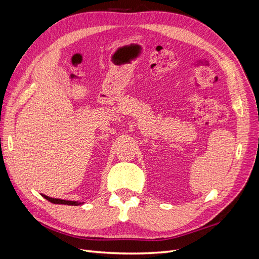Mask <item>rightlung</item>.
<instances>
[{
	"instance_id": "add662e5",
	"label": "right lung",
	"mask_w": 259,
	"mask_h": 259,
	"mask_svg": "<svg viewBox=\"0 0 259 259\" xmlns=\"http://www.w3.org/2000/svg\"><path fill=\"white\" fill-rule=\"evenodd\" d=\"M42 197L48 201L54 203V204H65V205L77 206V205H81L84 203V202H79V201H67V200H61V199H54V198L48 197V195H45V194H42Z\"/></svg>"
}]
</instances>
